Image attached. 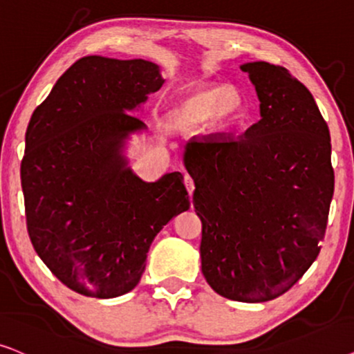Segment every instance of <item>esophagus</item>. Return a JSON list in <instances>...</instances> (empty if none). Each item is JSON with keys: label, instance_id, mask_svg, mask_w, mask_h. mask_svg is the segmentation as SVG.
I'll use <instances>...</instances> for the list:
<instances>
[{"label": "esophagus", "instance_id": "obj_1", "mask_svg": "<svg viewBox=\"0 0 354 354\" xmlns=\"http://www.w3.org/2000/svg\"><path fill=\"white\" fill-rule=\"evenodd\" d=\"M185 185H186V189L189 192V196H192V192H194L196 186H194V180H192L191 174H185Z\"/></svg>", "mask_w": 354, "mask_h": 354}]
</instances>
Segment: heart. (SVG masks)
<instances>
[{
	"label": "heart",
	"mask_w": 354,
	"mask_h": 354,
	"mask_svg": "<svg viewBox=\"0 0 354 354\" xmlns=\"http://www.w3.org/2000/svg\"><path fill=\"white\" fill-rule=\"evenodd\" d=\"M243 113V97L225 84H210L191 88L168 115L169 128L176 131L191 129L210 118L230 121Z\"/></svg>",
	"instance_id": "b5f03b06"
}]
</instances>
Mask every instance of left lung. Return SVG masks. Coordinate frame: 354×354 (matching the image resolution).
Segmentation results:
<instances>
[{
    "mask_svg": "<svg viewBox=\"0 0 354 354\" xmlns=\"http://www.w3.org/2000/svg\"><path fill=\"white\" fill-rule=\"evenodd\" d=\"M261 120L239 138L192 139L185 163L202 221V273L241 303L286 293L320 252L335 174L328 126L310 92L281 66L243 64Z\"/></svg>",
    "mask_w": 354,
    "mask_h": 354,
    "instance_id": "left-lung-1",
    "label": "left lung"
}]
</instances>
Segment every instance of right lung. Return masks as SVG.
Listing matches in <instances>:
<instances>
[{"mask_svg":"<svg viewBox=\"0 0 354 354\" xmlns=\"http://www.w3.org/2000/svg\"><path fill=\"white\" fill-rule=\"evenodd\" d=\"M162 86L150 61L86 56L30 118L21 163L27 232L75 293L105 299L133 290L153 238L189 209L181 173L144 183L121 157L122 140L144 128L126 110Z\"/></svg>","mask_w":354,"mask_h":354,"instance_id":"1","label":"right lung"}]
</instances>
